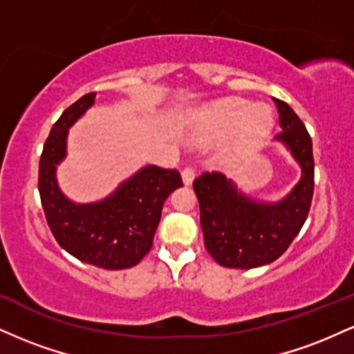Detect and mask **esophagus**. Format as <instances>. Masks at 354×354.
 Returning <instances> with one entry per match:
<instances>
[{
    "instance_id": "obj_1",
    "label": "esophagus",
    "mask_w": 354,
    "mask_h": 354,
    "mask_svg": "<svg viewBox=\"0 0 354 354\" xmlns=\"http://www.w3.org/2000/svg\"><path fill=\"white\" fill-rule=\"evenodd\" d=\"M181 178H183V183H185L186 186H189L191 183H193V180H194V171H193V168H189V166H186V168L181 171Z\"/></svg>"
}]
</instances>
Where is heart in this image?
Wrapping results in <instances>:
<instances>
[{
    "mask_svg": "<svg viewBox=\"0 0 354 354\" xmlns=\"http://www.w3.org/2000/svg\"><path fill=\"white\" fill-rule=\"evenodd\" d=\"M201 121L211 133L225 136L236 129L234 146L253 148L270 135L274 124L273 109L266 104H253L250 100L233 98L219 101L201 111Z\"/></svg>",
    "mask_w": 354,
    "mask_h": 354,
    "instance_id": "heart-1",
    "label": "heart"
}]
</instances>
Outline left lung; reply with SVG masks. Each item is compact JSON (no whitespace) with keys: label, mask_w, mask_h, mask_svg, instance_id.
<instances>
[{"label":"left lung","mask_w":354,"mask_h":354,"mask_svg":"<svg viewBox=\"0 0 354 354\" xmlns=\"http://www.w3.org/2000/svg\"><path fill=\"white\" fill-rule=\"evenodd\" d=\"M281 133L274 136L301 168L295 188L279 201H259L223 173H203L193 183L200 201L205 246L218 265L238 270L278 259L306 221L315 188L313 143L306 126L281 100L273 98Z\"/></svg>","instance_id":"8db88e82"}]
</instances>
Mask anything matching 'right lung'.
Segmentation results:
<instances>
[{
  "label": "right lung",
  "instance_id": "add662e5",
  "mask_svg": "<svg viewBox=\"0 0 354 354\" xmlns=\"http://www.w3.org/2000/svg\"><path fill=\"white\" fill-rule=\"evenodd\" d=\"M88 93L53 124L39 160L38 189L53 236L71 256L104 270L138 265L151 250L166 198L183 186L176 169L146 165L104 200L75 203L59 189L58 165L66 158L70 128L95 104Z\"/></svg>",
  "mask_w": 354,
  "mask_h": 354
}]
</instances>
